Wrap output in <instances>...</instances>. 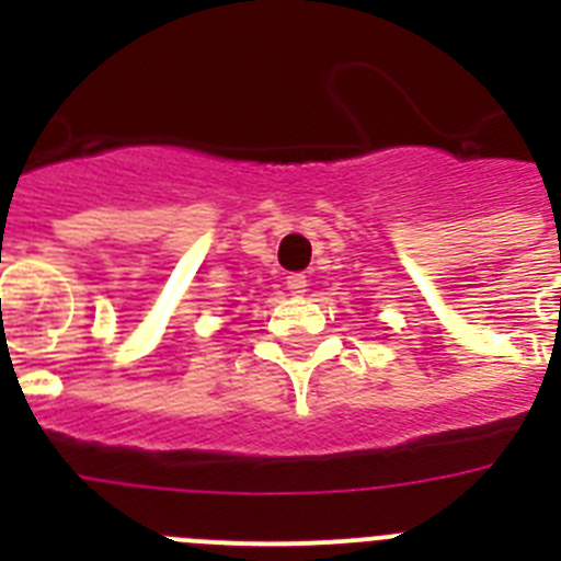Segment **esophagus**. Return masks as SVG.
Returning <instances> with one entry per match:
<instances>
[{"instance_id": "34e87169", "label": "esophagus", "mask_w": 561, "mask_h": 561, "mask_svg": "<svg viewBox=\"0 0 561 561\" xmlns=\"http://www.w3.org/2000/svg\"><path fill=\"white\" fill-rule=\"evenodd\" d=\"M306 286H309V280H306L304 272H291V275L286 277V289H289L291 295H304Z\"/></svg>"}]
</instances>
